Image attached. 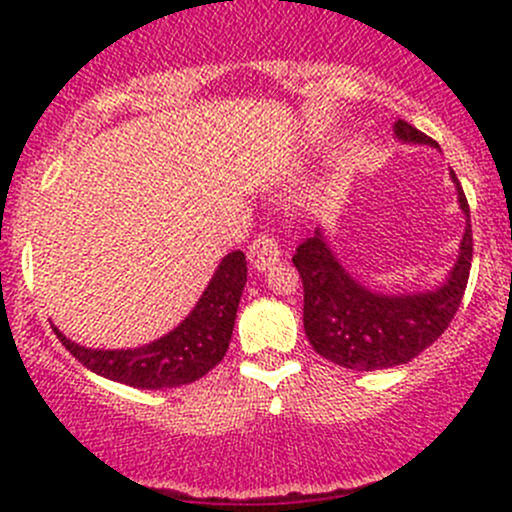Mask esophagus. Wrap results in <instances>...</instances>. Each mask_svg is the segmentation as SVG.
Wrapping results in <instances>:
<instances>
[{
    "label": "esophagus",
    "mask_w": 512,
    "mask_h": 512,
    "mask_svg": "<svg viewBox=\"0 0 512 512\" xmlns=\"http://www.w3.org/2000/svg\"><path fill=\"white\" fill-rule=\"evenodd\" d=\"M247 260H250V267L255 272H265L280 260V247H277L275 237L270 235H257L252 240L250 250H247Z\"/></svg>",
    "instance_id": "esophagus-1"
}]
</instances>
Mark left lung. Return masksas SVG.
<instances>
[{"instance_id":"left-lung-1","label":"left lung","mask_w":512,"mask_h":512,"mask_svg":"<svg viewBox=\"0 0 512 512\" xmlns=\"http://www.w3.org/2000/svg\"><path fill=\"white\" fill-rule=\"evenodd\" d=\"M394 138L406 146L438 148L411 123L396 121ZM458 208L466 218L458 255L448 275L431 289L381 292L359 282L329 245L324 227H314L292 262L304 285V332L314 352L344 369L376 371L409 364L448 329L461 307L473 257L471 210L456 173Z\"/></svg>"}]
</instances>
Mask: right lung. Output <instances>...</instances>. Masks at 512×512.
Here are the masks:
<instances>
[{
  "mask_svg": "<svg viewBox=\"0 0 512 512\" xmlns=\"http://www.w3.org/2000/svg\"><path fill=\"white\" fill-rule=\"evenodd\" d=\"M247 282L240 250L227 252L188 317L163 337L133 349H91L54 327L59 342L86 369L133 389H175L198 381L223 361L235 329L237 307Z\"/></svg>",
  "mask_w": 512,
  "mask_h": 512,
  "instance_id": "obj_1",
  "label": "right lung"
}]
</instances>
